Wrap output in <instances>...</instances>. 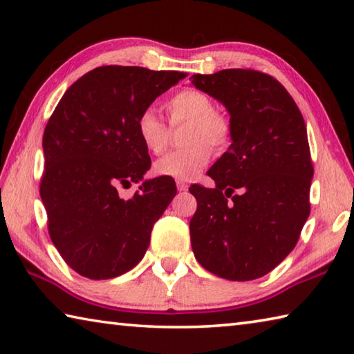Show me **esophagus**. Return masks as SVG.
<instances>
[{
  "mask_svg": "<svg viewBox=\"0 0 354 354\" xmlns=\"http://www.w3.org/2000/svg\"><path fill=\"white\" fill-rule=\"evenodd\" d=\"M176 187H178L179 192H183V190H187V189H189V184L185 183V181H181V179H178V181H176Z\"/></svg>",
  "mask_w": 354,
  "mask_h": 354,
  "instance_id": "1",
  "label": "esophagus"
}]
</instances>
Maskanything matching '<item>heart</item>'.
Returning <instances> with one entry per match:
<instances>
[{
    "mask_svg": "<svg viewBox=\"0 0 354 354\" xmlns=\"http://www.w3.org/2000/svg\"><path fill=\"white\" fill-rule=\"evenodd\" d=\"M171 127L187 123L184 142L187 147L165 154L154 162V173L159 176L189 181L212 158V149H223L231 140L232 124L225 112L214 109V101L207 93L194 87H184L165 101ZM137 137L147 151L162 154L170 143L171 129L151 107L143 109L136 122Z\"/></svg>",
    "mask_w": 354,
    "mask_h": 354,
    "instance_id": "heart-1",
    "label": "heart"
}]
</instances>
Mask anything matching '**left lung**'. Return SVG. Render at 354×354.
<instances>
[{
    "label": "left lung",
    "mask_w": 354,
    "mask_h": 354,
    "mask_svg": "<svg viewBox=\"0 0 354 354\" xmlns=\"http://www.w3.org/2000/svg\"><path fill=\"white\" fill-rule=\"evenodd\" d=\"M192 84L223 103L232 143L194 184L190 242L203 267L220 278L251 281L295 248L310 212L314 176L306 124L283 84L251 68L194 75Z\"/></svg>",
    "instance_id": "1"
}]
</instances>
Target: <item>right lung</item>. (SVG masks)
Segmentation results:
<instances>
[{
  "label": "right lung",
  "mask_w": 354,
  "mask_h": 354,
  "mask_svg": "<svg viewBox=\"0 0 354 354\" xmlns=\"http://www.w3.org/2000/svg\"><path fill=\"white\" fill-rule=\"evenodd\" d=\"M183 77L143 67L93 68L71 84L48 120L40 196L51 242L81 277L109 279L136 267L176 195L170 178L148 179L128 200L118 187L139 183L151 165L137 117Z\"/></svg>",
  "instance_id": "1"
}]
</instances>
